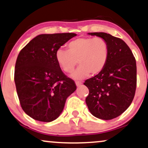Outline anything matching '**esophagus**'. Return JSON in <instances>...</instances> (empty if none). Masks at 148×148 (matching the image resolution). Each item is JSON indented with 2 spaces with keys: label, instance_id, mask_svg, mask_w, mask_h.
I'll return each mask as SVG.
<instances>
[{
  "label": "esophagus",
  "instance_id": "obj_1",
  "mask_svg": "<svg viewBox=\"0 0 148 148\" xmlns=\"http://www.w3.org/2000/svg\"><path fill=\"white\" fill-rule=\"evenodd\" d=\"M76 84L77 86H79L82 84V82L80 81H76Z\"/></svg>",
  "mask_w": 148,
  "mask_h": 148
}]
</instances>
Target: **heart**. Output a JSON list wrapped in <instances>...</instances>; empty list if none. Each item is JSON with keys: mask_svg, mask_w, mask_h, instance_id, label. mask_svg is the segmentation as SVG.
Wrapping results in <instances>:
<instances>
[{"mask_svg": "<svg viewBox=\"0 0 148 148\" xmlns=\"http://www.w3.org/2000/svg\"><path fill=\"white\" fill-rule=\"evenodd\" d=\"M56 58L62 70L68 74L74 71L78 62L80 66L72 77L80 80L103 71L109 58V46L101 37H82L69 42L67 50L59 49Z\"/></svg>", "mask_w": 148, "mask_h": 148, "instance_id": "1", "label": "heart"}]
</instances>
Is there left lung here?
Segmentation results:
<instances>
[{
  "label": "left lung",
  "mask_w": 148,
  "mask_h": 148,
  "mask_svg": "<svg viewBox=\"0 0 148 148\" xmlns=\"http://www.w3.org/2000/svg\"><path fill=\"white\" fill-rule=\"evenodd\" d=\"M88 34L107 41L109 58L101 72L84 82L89 90L86 103L96 118L115 119L129 107L135 96L137 86L135 58L122 39L105 32Z\"/></svg>",
  "instance_id": "obj_1"
}]
</instances>
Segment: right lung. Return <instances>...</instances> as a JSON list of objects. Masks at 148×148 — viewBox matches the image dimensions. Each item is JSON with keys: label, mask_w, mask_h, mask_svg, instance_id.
Returning a JSON list of instances; mask_svg holds the SVG:
<instances>
[{"label": "right lung", "mask_w": 148, "mask_h": 148, "mask_svg": "<svg viewBox=\"0 0 148 148\" xmlns=\"http://www.w3.org/2000/svg\"><path fill=\"white\" fill-rule=\"evenodd\" d=\"M74 33L40 34L21 49L15 67L14 80L20 105L36 121L49 123L60 116L68 96L76 89L56 58V51Z\"/></svg>", "instance_id": "1"}]
</instances>
